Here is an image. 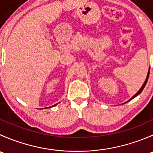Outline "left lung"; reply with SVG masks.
<instances>
[{"mask_svg":"<svg viewBox=\"0 0 153 153\" xmlns=\"http://www.w3.org/2000/svg\"><path fill=\"white\" fill-rule=\"evenodd\" d=\"M149 69H150V68H149V70H148V72H147V75H146V80H145L144 83H143V85H142V86H141V88H140V89H139V90H138V92H137V93H136V94H135V95H133V96H132V98H130V99H129V101H126V102H125V103H124V104H126V103H127V102H128V101H131V100H132V99H133V98H135V97H136V96H138V95H139V94H140V93H141V92H142V91H143V89H144L145 86H146V83H147V81H148V78H149Z\"/></svg>","mask_w":153,"mask_h":153,"instance_id":"left-lung-1","label":"left lung"}]
</instances>
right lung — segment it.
<instances>
[{
	"label": "right lung",
	"mask_w": 153,
	"mask_h": 153,
	"mask_svg": "<svg viewBox=\"0 0 153 153\" xmlns=\"http://www.w3.org/2000/svg\"><path fill=\"white\" fill-rule=\"evenodd\" d=\"M55 105H57V104H55V105L52 106H49V107H46V108H44V109H47V108H51V107H52V106H55Z\"/></svg>",
	"instance_id": "right-lung-1"
}]
</instances>
